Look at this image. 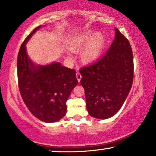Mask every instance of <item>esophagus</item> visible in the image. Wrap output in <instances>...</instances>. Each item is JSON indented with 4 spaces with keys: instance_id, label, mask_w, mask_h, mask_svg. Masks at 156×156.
<instances>
[{
    "instance_id": "34e87169",
    "label": "esophagus",
    "mask_w": 156,
    "mask_h": 156,
    "mask_svg": "<svg viewBox=\"0 0 156 156\" xmlns=\"http://www.w3.org/2000/svg\"><path fill=\"white\" fill-rule=\"evenodd\" d=\"M76 78H77L78 82H80V80H81V78H82V76H81V74L80 73L77 72V73H76Z\"/></svg>"
}]
</instances>
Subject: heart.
I'll list each match as a JSON object with an SVG mask.
<instances>
[{
  "instance_id": "1",
  "label": "heart",
  "mask_w": 156,
  "mask_h": 156,
  "mask_svg": "<svg viewBox=\"0 0 156 156\" xmlns=\"http://www.w3.org/2000/svg\"><path fill=\"white\" fill-rule=\"evenodd\" d=\"M87 45L80 53L81 61L90 63L98 58L103 46V38L99 33L86 31L74 36L70 41V49L76 52Z\"/></svg>"
}]
</instances>
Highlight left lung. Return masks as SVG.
Returning <instances> with one entry per match:
<instances>
[{
    "mask_svg": "<svg viewBox=\"0 0 156 156\" xmlns=\"http://www.w3.org/2000/svg\"><path fill=\"white\" fill-rule=\"evenodd\" d=\"M90 115L108 119L115 115L131 89L134 64L128 39L115 28V39L107 53L95 63L80 69Z\"/></svg>",
    "mask_w": 156,
    "mask_h": 156,
    "instance_id": "obj_1",
    "label": "left lung"
}]
</instances>
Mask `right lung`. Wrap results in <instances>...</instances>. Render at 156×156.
I'll return each mask as SVG.
<instances>
[{
	"instance_id": "1",
	"label": "right lung",
	"mask_w": 156,
	"mask_h": 156,
	"mask_svg": "<svg viewBox=\"0 0 156 156\" xmlns=\"http://www.w3.org/2000/svg\"><path fill=\"white\" fill-rule=\"evenodd\" d=\"M39 28H34L21 44L17 57V77L21 97L30 112L42 122L52 123L65 116L66 102L78 82L74 69L59 62L36 66L28 58L26 44Z\"/></svg>"
}]
</instances>
